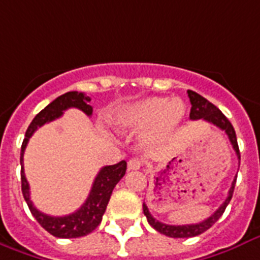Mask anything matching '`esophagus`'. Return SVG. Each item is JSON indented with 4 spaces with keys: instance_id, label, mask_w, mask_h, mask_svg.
I'll return each mask as SVG.
<instances>
[{
    "instance_id": "34e87169",
    "label": "esophagus",
    "mask_w": 260,
    "mask_h": 260,
    "mask_svg": "<svg viewBox=\"0 0 260 260\" xmlns=\"http://www.w3.org/2000/svg\"><path fill=\"white\" fill-rule=\"evenodd\" d=\"M141 167H142V162H141V160H138V158H132V160H128L127 168L130 171L140 170Z\"/></svg>"
}]
</instances>
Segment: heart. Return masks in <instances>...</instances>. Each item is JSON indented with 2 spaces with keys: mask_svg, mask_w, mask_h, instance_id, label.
Here are the masks:
<instances>
[{
  "mask_svg": "<svg viewBox=\"0 0 260 260\" xmlns=\"http://www.w3.org/2000/svg\"><path fill=\"white\" fill-rule=\"evenodd\" d=\"M186 116V106L178 98L152 96L127 103L116 110L114 124L118 132L141 133L148 128V145L166 141Z\"/></svg>",
  "mask_w": 260,
  "mask_h": 260,
  "instance_id": "b5f03b06",
  "label": "heart"
}]
</instances>
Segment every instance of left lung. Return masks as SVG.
<instances>
[{"instance_id": "1", "label": "left lung", "mask_w": 260, "mask_h": 260, "mask_svg": "<svg viewBox=\"0 0 260 260\" xmlns=\"http://www.w3.org/2000/svg\"><path fill=\"white\" fill-rule=\"evenodd\" d=\"M188 93V98H190L191 103V111H190V119L191 120H198L203 119L209 122V123L214 124L221 130H224L228 136L231 144H232L233 149L237 154V158L240 160V150H239V145H237V138H236V133H235V128H233L232 123L229 122L228 118L222 114V112L218 110V108L212 104V103L206 100L205 98H202L201 94H198L194 90H187ZM237 178V176H236ZM236 178L233 179L232 186L229 188L228 197L224 201V203L221 205L216 212L213 213L212 216L203 220L202 222H198V224H191V225H168V224H162L160 221H157L154 217L149 213L148 206L144 203V214L148 218V222L152 225L153 228L156 229L157 232L162 233L168 237H194L198 236L201 233L206 232L207 229L212 228L214 222H216L221 216L222 213L225 212V209L228 206V203L231 202L233 195V190H235V184H236Z\"/></svg>"}]
</instances>
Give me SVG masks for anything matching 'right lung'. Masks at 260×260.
Segmentation results:
<instances>
[{"instance_id":"1","label":"right lung","mask_w":260,"mask_h":260,"mask_svg":"<svg viewBox=\"0 0 260 260\" xmlns=\"http://www.w3.org/2000/svg\"><path fill=\"white\" fill-rule=\"evenodd\" d=\"M89 102V96H86L82 92L73 90V92L61 94L59 98L53 100L47 107H44V110H42L34 118L31 124L28 126L27 132H25V138H24L23 145H21L20 164H21V191H23L24 199H25L32 216L35 217L36 221L50 235H53L55 237H61V239H73V237L86 236L88 233L96 229V226L102 222L103 214L107 209L108 201L111 198L114 187L118 184V182L126 174L127 164H126L124 160H122V161L118 162V164H114V166L103 167L102 170L99 171L98 176L94 178L90 192L85 202H84V205L78 210L69 214V216L53 217L39 212L34 206V203L29 198V184H28L25 174H24V150L27 148L28 141L32 137V134L38 130V127L62 116L63 111H66L68 108H78L82 112H85L88 116L92 115L93 108L88 104Z\"/></svg>"}]
</instances>
